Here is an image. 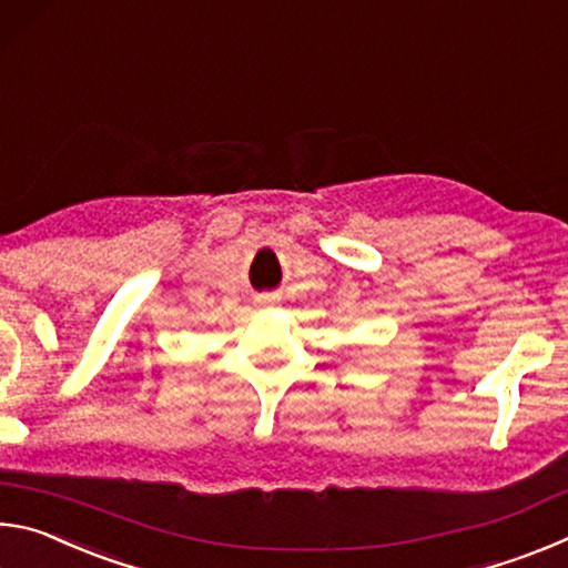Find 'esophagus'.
I'll list each match as a JSON object with an SVG mask.
<instances>
[{
    "label": "esophagus",
    "instance_id": "obj_1",
    "mask_svg": "<svg viewBox=\"0 0 568 568\" xmlns=\"http://www.w3.org/2000/svg\"><path fill=\"white\" fill-rule=\"evenodd\" d=\"M261 305H267V303H273V297H261V301H257Z\"/></svg>",
    "mask_w": 568,
    "mask_h": 568
}]
</instances>
